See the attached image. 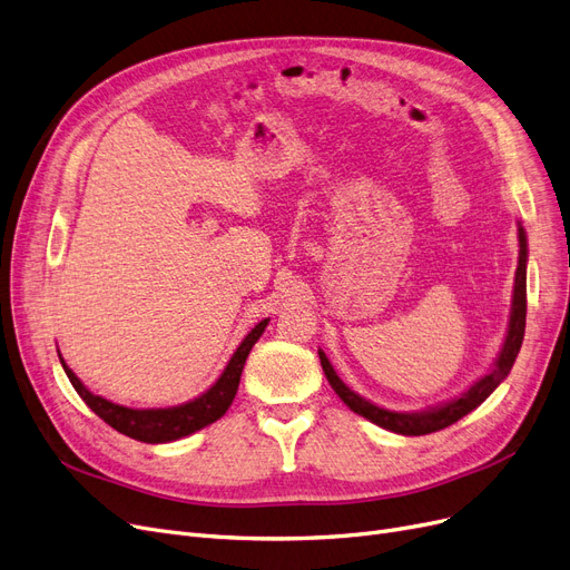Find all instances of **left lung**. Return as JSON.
Returning <instances> with one entry per match:
<instances>
[{
	"label": "left lung",
	"instance_id": "left-lung-1",
	"mask_svg": "<svg viewBox=\"0 0 570 570\" xmlns=\"http://www.w3.org/2000/svg\"><path fill=\"white\" fill-rule=\"evenodd\" d=\"M525 256H529V250H525V232L519 225V267H517V277H514V298H512V314H510V328H508V338H504L502 352L495 362V368L483 375L479 383H474L465 394H460L453 402L432 409V411H423V413H394L387 409L375 406L371 402H366L364 396L354 394L338 375H335L331 362L326 360V354L320 350V360H322V368L328 377L331 387L335 390L343 402L354 411L364 415L371 423L381 425L390 432L396 434H406V436H420V434H432L444 430L462 415H468L470 411H474L479 404L487 402V396L508 377L517 354L521 350L523 343V331H525Z\"/></svg>",
	"mask_w": 570,
	"mask_h": 570
}]
</instances>
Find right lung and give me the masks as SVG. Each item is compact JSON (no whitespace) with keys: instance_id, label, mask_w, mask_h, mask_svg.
Here are the masks:
<instances>
[{"instance_id":"1","label":"right lung","mask_w":570,"mask_h":570,"mask_svg":"<svg viewBox=\"0 0 570 570\" xmlns=\"http://www.w3.org/2000/svg\"><path fill=\"white\" fill-rule=\"evenodd\" d=\"M265 326H267V320H263L256 328H250V333L242 341L237 352L232 354L227 368L223 371V375L218 377L214 387L206 390L202 396H197L195 402H187V404L174 406V409L138 411V409H126V406L112 404V402H108V399H102L83 387L79 377L68 368L66 362L60 360V364H62V368H66L77 394L110 428H115L117 432L131 436L136 441H145V444H166V441H176L180 436H187L210 423H216L218 417L225 415V411L232 404V399H235V394H237L246 356H248L250 347L256 345V341L263 335Z\"/></svg>"}]
</instances>
